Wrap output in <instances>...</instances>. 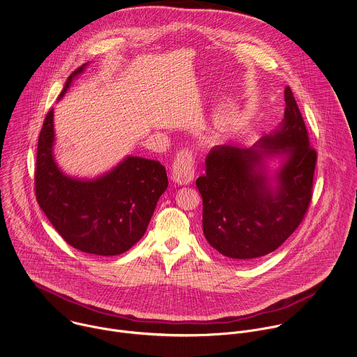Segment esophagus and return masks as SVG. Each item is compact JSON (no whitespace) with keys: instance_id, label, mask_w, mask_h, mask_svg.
<instances>
[{"instance_id":"34e87169","label":"esophagus","mask_w":357,"mask_h":357,"mask_svg":"<svg viewBox=\"0 0 357 357\" xmlns=\"http://www.w3.org/2000/svg\"><path fill=\"white\" fill-rule=\"evenodd\" d=\"M171 178L178 185H189L195 178V157L190 150L178 151L172 164Z\"/></svg>"}]
</instances>
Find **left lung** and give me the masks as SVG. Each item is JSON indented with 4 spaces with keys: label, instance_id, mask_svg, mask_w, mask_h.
<instances>
[{
    "label": "left lung",
    "instance_id": "left-lung-1",
    "mask_svg": "<svg viewBox=\"0 0 357 357\" xmlns=\"http://www.w3.org/2000/svg\"><path fill=\"white\" fill-rule=\"evenodd\" d=\"M285 104L278 129L250 149L214 147L206 158V175L196 181L204 236L232 261L278 249L301 225L312 202L317 151L289 86ZM277 155L284 160L271 178L265 161Z\"/></svg>",
    "mask_w": 357,
    "mask_h": 357
}]
</instances>
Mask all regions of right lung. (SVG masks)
I'll use <instances>...</instances> for the list:
<instances>
[{
	"label": "right lung",
	"instance_id": "obj_1",
	"mask_svg": "<svg viewBox=\"0 0 357 357\" xmlns=\"http://www.w3.org/2000/svg\"><path fill=\"white\" fill-rule=\"evenodd\" d=\"M82 65L70 73L59 98ZM54 111L50 109L37 143L34 190L40 208L72 248L96 255L116 256L144 235L168 178L160 161L126 157L96 179H75L58 168L54 154Z\"/></svg>",
	"mask_w": 357,
	"mask_h": 357
}]
</instances>
